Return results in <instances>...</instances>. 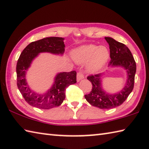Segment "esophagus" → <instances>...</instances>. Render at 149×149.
Wrapping results in <instances>:
<instances>
[{"label":"esophagus","mask_w":149,"mask_h":149,"mask_svg":"<svg viewBox=\"0 0 149 149\" xmlns=\"http://www.w3.org/2000/svg\"><path fill=\"white\" fill-rule=\"evenodd\" d=\"M84 78V75L82 74V72H78L77 74V81H79L80 80L83 79Z\"/></svg>","instance_id":"1"}]
</instances>
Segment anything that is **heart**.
<instances>
[{"label": "heart", "mask_w": 149, "mask_h": 149, "mask_svg": "<svg viewBox=\"0 0 149 149\" xmlns=\"http://www.w3.org/2000/svg\"><path fill=\"white\" fill-rule=\"evenodd\" d=\"M72 56L78 63H86L89 61L88 70L91 72H96L107 63L109 58V52L105 46L87 44L74 49Z\"/></svg>", "instance_id": "obj_1"}]
</instances>
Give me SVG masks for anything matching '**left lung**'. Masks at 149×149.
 Wrapping results in <instances>:
<instances>
[{
    "label": "left lung",
    "instance_id": "8db88e82",
    "mask_svg": "<svg viewBox=\"0 0 149 149\" xmlns=\"http://www.w3.org/2000/svg\"><path fill=\"white\" fill-rule=\"evenodd\" d=\"M105 39L110 49L111 61L108 66L122 67L126 70L127 82L122 90L117 93L109 94L103 90L101 86V74L89 75L87 78L92 84V89L89 94L85 95V98L91 105L108 109L121 105L133 91L136 63L131 51L125 45L110 37H105Z\"/></svg>",
    "mask_w": 149,
    "mask_h": 149
}]
</instances>
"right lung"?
<instances>
[{"label": "right lung", "instance_id": "add662e5", "mask_svg": "<svg viewBox=\"0 0 149 149\" xmlns=\"http://www.w3.org/2000/svg\"><path fill=\"white\" fill-rule=\"evenodd\" d=\"M63 40L60 37H49L32 42L24 49L18 58L16 64L18 88L25 101L33 107L42 109L58 107L65 97L66 88L70 85L76 83L75 71L58 73L51 88L45 93L39 94L30 88L26 79L28 69L40 53L48 52L58 55L64 53Z\"/></svg>", "mask_w": 149, "mask_h": 149}]
</instances>
